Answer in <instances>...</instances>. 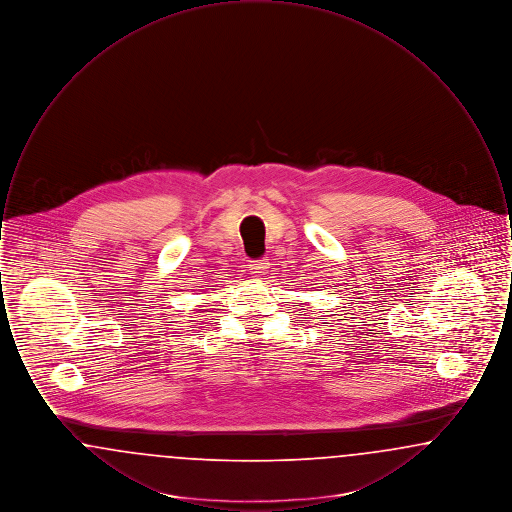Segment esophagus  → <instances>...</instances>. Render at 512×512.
<instances>
[{
  "label": "esophagus",
  "instance_id": "esophagus-1",
  "mask_svg": "<svg viewBox=\"0 0 512 512\" xmlns=\"http://www.w3.org/2000/svg\"><path fill=\"white\" fill-rule=\"evenodd\" d=\"M247 268H249V272H251V274H257V276H259V274H265L268 268V259H257V261H249Z\"/></svg>",
  "mask_w": 512,
  "mask_h": 512
}]
</instances>
